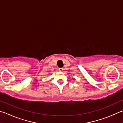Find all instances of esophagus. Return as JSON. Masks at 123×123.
Here are the masks:
<instances>
[{
    "mask_svg": "<svg viewBox=\"0 0 123 123\" xmlns=\"http://www.w3.org/2000/svg\"><path fill=\"white\" fill-rule=\"evenodd\" d=\"M59 70L60 71H62L63 70V68H59Z\"/></svg>",
    "mask_w": 123,
    "mask_h": 123,
    "instance_id": "34e87169",
    "label": "esophagus"
}]
</instances>
